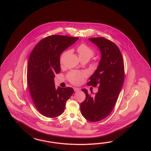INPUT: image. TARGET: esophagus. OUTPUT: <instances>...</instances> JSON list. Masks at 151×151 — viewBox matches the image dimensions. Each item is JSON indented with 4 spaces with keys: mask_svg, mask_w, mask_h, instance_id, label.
I'll list each match as a JSON object with an SVG mask.
<instances>
[{
    "mask_svg": "<svg viewBox=\"0 0 151 151\" xmlns=\"http://www.w3.org/2000/svg\"><path fill=\"white\" fill-rule=\"evenodd\" d=\"M74 92H78L80 91V89L79 88L74 87Z\"/></svg>",
    "mask_w": 151,
    "mask_h": 151,
    "instance_id": "obj_1",
    "label": "esophagus"
}]
</instances>
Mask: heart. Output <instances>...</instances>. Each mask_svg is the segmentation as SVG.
<instances>
[{
  "label": "heart",
  "mask_w": 151,
  "mask_h": 151,
  "mask_svg": "<svg viewBox=\"0 0 151 151\" xmlns=\"http://www.w3.org/2000/svg\"><path fill=\"white\" fill-rule=\"evenodd\" d=\"M77 52L79 58L86 57L89 59L91 58L94 55V50L85 44H81L77 48ZM70 51L64 52L60 57V62L63 63L65 57L69 54ZM86 76V74L84 72H79L77 71H73L68 74V78L69 81L75 84H78L81 83L83 78Z\"/></svg>",
  "instance_id": "1"
}]
</instances>
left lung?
Returning a JSON list of instances; mask_svg holds the SVG:
<instances>
[{
    "instance_id": "left-lung-1",
    "label": "left lung",
    "mask_w": 151,
    "mask_h": 151,
    "mask_svg": "<svg viewBox=\"0 0 151 151\" xmlns=\"http://www.w3.org/2000/svg\"><path fill=\"white\" fill-rule=\"evenodd\" d=\"M89 40L97 46L101 53L97 68L87 83L98 86V91L92 97L87 89H82L86 97L80 107L86 119L97 122L106 118L116 104L124 82V67L122 54L114 43L103 37Z\"/></svg>"
}]
</instances>
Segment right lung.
<instances>
[{"instance_id":"right-lung-1","label":"right lung","mask_w":151,"mask_h":151,"mask_svg":"<svg viewBox=\"0 0 151 151\" xmlns=\"http://www.w3.org/2000/svg\"><path fill=\"white\" fill-rule=\"evenodd\" d=\"M79 38L53 35L40 40L29 56L27 83L35 106L42 115L55 118L63 113L72 88L55 87L54 78L60 72V55Z\"/></svg>"}]
</instances>
